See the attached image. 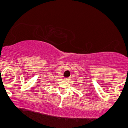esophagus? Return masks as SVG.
I'll return each mask as SVG.
<instances>
[{
    "mask_svg": "<svg viewBox=\"0 0 128 128\" xmlns=\"http://www.w3.org/2000/svg\"><path fill=\"white\" fill-rule=\"evenodd\" d=\"M68 80L69 78H64V80H66V81H68Z\"/></svg>",
    "mask_w": 128,
    "mask_h": 128,
    "instance_id": "34e87169",
    "label": "esophagus"
}]
</instances>
